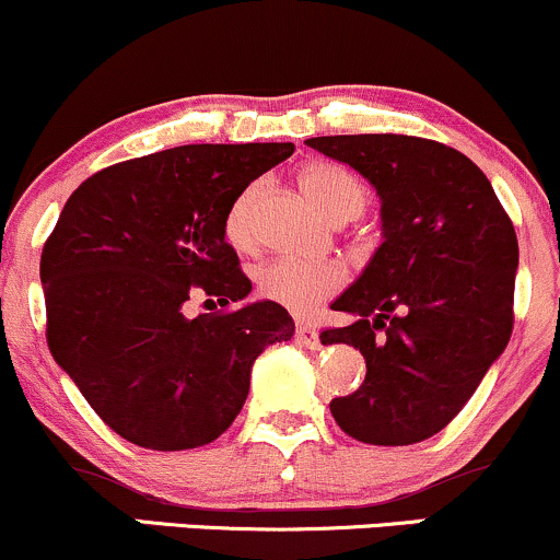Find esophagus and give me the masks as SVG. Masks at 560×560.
<instances>
[{"mask_svg": "<svg viewBox=\"0 0 560 560\" xmlns=\"http://www.w3.org/2000/svg\"><path fill=\"white\" fill-rule=\"evenodd\" d=\"M294 339H298V342H300L302 347H307V350H318V347H320L318 331L313 329V326H307V324H298V331H294Z\"/></svg>", "mask_w": 560, "mask_h": 560, "instance_id": "1", "label": "esophagus"}]
</instances>
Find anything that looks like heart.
<instances>
[{"label": "heart", "mask_w": 560, "mask_h": 560, "mask_svg": "<svg viewBox=\"0 0 560 560\" xmlns=\"http://www.w3.org/2000/svg\"><path fill=\"white\" fill-rule=\"evenodd\" d=\"M298 186L331 221L355 218L365 208L363 184L342 165L329 163V160H313L302 165L298 171ZM255 202H258V184H249L231 199L223 215V240L236 253H253L258 244ZM255 287L262 300L292 313H307L345 287V268L331 260L311 262L279 258L260 268L255 276Z\"/></svg>", "instance_id": "1"}]
</instances>
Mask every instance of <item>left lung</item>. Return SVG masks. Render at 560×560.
Segmentation results:
<instances>
[{"instance_id": "obj_1", "label": "left lung", "mask_w": 560, "mask_h": 560, "mask_svg": "<svg viewBox=\"0 0 560 560\" xmlns=\"http://www.w3.org/2000/svg\"><path fill=\"white\" fill-rule=\"evenodd\" d=\"M307 144L382 197V247L331 305L355 320L320 331L365 358L363 384L334 397L331 416L365 445H416L460 413L511 339L516 231L485 173L442 141L350 133Z\"/></svg>"}]
</instances>
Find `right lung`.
I'll list each match as a JSON object with an SVG mask.
<instances>
[{
    "mask_svg": "<svg viewBox=\"0 0 560 560\" xmlns=\"http://www.w3.org/2000/svg\"><path fill=\"white\" fill-rule=\"evenodd\" d=\"M294 152L186 144L96 171L42 249L47 345L115 434L173 453L213 442L240 416L249 369L294 320L249 294L223 215L244 186ZM195 293L221 312L183 316Z\"/></svg>",
    "mask_w": 560,
    "mask_h": 560,
    "instance_id": "1",
    "label": "right lung"
}]
</instances>
